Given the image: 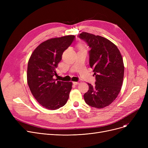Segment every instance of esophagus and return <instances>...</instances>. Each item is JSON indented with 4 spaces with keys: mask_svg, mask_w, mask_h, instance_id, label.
Returning a JSON list of instances; mask_svg holds the SVG:
<instances>
[{
    "mask_svg": "<svg viewBox=\"0 0 148 148\" xmlns=\"http://www.w3.org/2000/svg\"><path fill=\"white\" fill-rule=\"evenodd\" d=\"M81 83V81H79V82H73V83L74 84H75V85H77V84H80Z\"/></svg>",
    "mask_w": 148,
    "mask_h": 148,
    "instance_id": "esophagus-1",
    "label": "esophagus"
}]
</instances>
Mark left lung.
<instances>
[{
  "mask_svg": "<svg viewBox=\"0 0 148 148\" xmlns=\"http://www.w3.org/2000/svg\"><path fill=\"white\" fill-rule=\"evenodd\" d=\"M90 48L89 65L93 69L96 82L89 83V90L84 95L89 106L102 108L111 104L121 89L124 75L123 59L117 46L99 35L82 32L79 35Z\"/></svg>",
  "mask_w": 148,
  "mask_h": 148,
  "instance_id": "obj_1",
  "label": "left lung"
}]
</instances>
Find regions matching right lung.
I'll use <instances>...</instances> for the list:
<instances>
[{
  "label": "right lung",
  "mask_w": 148,
  "mask_h": 148,
  "mask_svg": "<svg viewBox=\"0 0 148 148\" xmlns=\"http://www.w3.org/2000/svg\"><path fill=\"white\" fill-rule=\"evenodd\" d=\"M74 35L51 38L41 43L29 58L27 80L37 101L48 110H56L67 102L72 82L54 79L64 51L72 44Z\"/></svg>",
  "instance_id": "obj_1"
}]
</instances>
